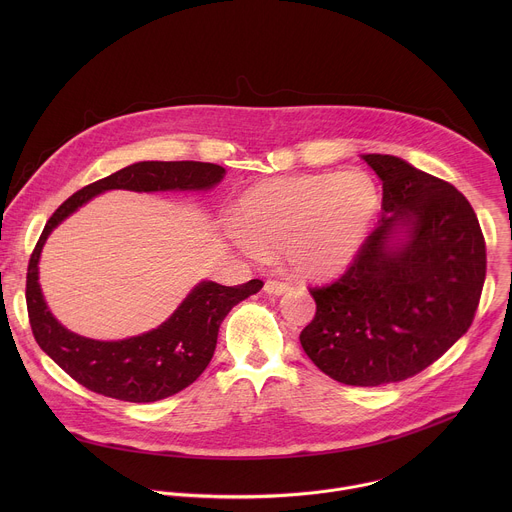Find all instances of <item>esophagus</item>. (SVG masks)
<instances>
[{"label":"esophagus","instance_id":"esophagus-1","mask_svg":"<svg viewBox=\"0 0 512 512\" xmlns=\"http://www.w3.org/2000/svg\"><path fill=\"white\" fill-rule=\"evenodd\" d=\"M263 289L267 291V294H271V296H281V294H285V291H289V285H287V283H283V281L267 279Z\"/></svg>","mask_w":512,"mask_h":512}]
</instances>
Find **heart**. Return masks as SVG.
Wrapping results in <instances>:
<instances>
[{"label":"heart","mask_w":512,"mask_h":512,"mask_svg":"<svg viewBox=\"0 0 512 512\" xmlns=\"http://www.w3.org/2000/svg\"><path fill=\"white\" fill-rule=\"evenodd\" d=\"M379 206L377 184L358 170L269 178L239 198L231 239L255 259L267 249H281L291 271L326 279L354 261Z\"/></svg>","instance_id":"obj_1"}]
</instances>
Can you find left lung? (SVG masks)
<instances>
[{"label":"left lung","mask_w":512,"mask_h":512,"mask_svg":"<svg viewBox=\"0 0 512 512\" xmlns=\"http://www.w3.org/2000/svg\"><path fill=\"white\" fill-rule=\"evenodd\" d=\"M383 182V216L348 271L312 287L316 316L300 342L338 383L405 381L460 340L476 314L486 245L452 184L397 156L364 154Z\"/></svg>","instance_id":"left-lung-1"}]
</instances>
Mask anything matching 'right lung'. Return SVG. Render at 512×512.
<instances>
[{
	"label": "right lung",
	"mask_w": 512,
	"mask_h": 512,
	"mask_svg": "<svg viewBox=\"0 0 512 512\" xmlns=\"http://www.w3.org/2000/svg\"><path fill=\"white\" fill-rule=\"evenodd\" d=\"M225 174L223 166L206 162H137L75 192L50 216L28 265V316L38 346L77 383L129 403H154L180 393L208 367L227 314L257 294L263 281L227 287L204 279L158 328L123 340H93L64 328L46 306L38 263L48 235L107 190L198 192L214 188Z\"/></svg>",
	"instance_id": "add662e5"
}]
</instances>
